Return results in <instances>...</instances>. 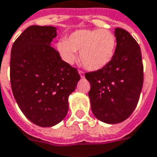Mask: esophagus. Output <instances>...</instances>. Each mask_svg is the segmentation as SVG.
Masks as SVG:
<instances>
[{
    "label": "esophagus",
    "instance_id": "34e87169",
    "mask_svg": "<svg viewBox=\"0 0 157 157\" xmlns=\"http://www.w3.org/2000/svg\"><path fill=\"white\" fill-rule=\"evenodd\" d=\"M79 74H80V75H81V77H82V78H83V77L85 76V73H84L82 71H79Z\"/></svg>",
    "mask_w": 157,
    "mask_h": 157
}]
</instances>
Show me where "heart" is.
I'll return each mask as SVG.
<instances>
[{
	"label": "heart",
	"instance_id": "obj_1",
	"mask_svg": "<svg viewBox=\"0 0 157 157\" xmlns=\"http://www.w3.org/2000/svg\"><path fill=\"white\" fill-rule=\"evenodd\" d=\"M57 49L66 63L72 64L80 51V60L89 71H98L112 60L117 49V38L107 29H78L66 40L57 43Z\"/></svg>",
	"mask_w": 157,
	"mask_h": 157
}]
</instances>
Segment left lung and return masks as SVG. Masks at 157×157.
<instances>
[{
    "label": "left lung",
    "instance_id": "8db88e82",
    "mask_svg": "<svg viewBox=\"0 0 157 157\" xmlns=\"http://www.w3.org/2000/svg\"><path fill=\"white\" fill-rule=\"evenodd\" d=\"M117 49L112 60L101 70L85 74L90 82L88 96L95 117L105 123H120L131 116L143 87L141 50L123 29H115Z\"/></svg>",
    "mask_w": 157,
    "mask_h": 157
}]
</instances>
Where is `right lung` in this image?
I'll list each match as a JSON object with an SVG mask.
<instances>
[{
    "label": "right lung",
    "mask_w": 157,
    "mask_h": 157,
    "mask_svg": "<svg viewBox=\"0 0 157 157\" xmlns=\"http://www.w3.org/2000/svg\"><path fill=\"white\" fill-rule=\"evenodd\" d=\"M52 26H29L14 41L10 82L18 107L34 124L59 123L69 109L68 98L81 79L77 69L62 60L50 45L57 36Z\"/></svg>",
    "instance_id": "add662e5"
}]
</instances>
